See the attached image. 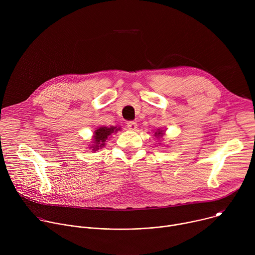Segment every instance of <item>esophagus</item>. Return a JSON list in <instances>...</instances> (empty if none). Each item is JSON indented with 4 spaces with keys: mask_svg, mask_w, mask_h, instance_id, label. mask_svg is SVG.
Wrapping results in <instances>:
<instances>
[{
    "mask_svg": "<svg viewBox=\"0 0 255 255\" xmlns=\"http://www.w3.org/2000/svg\"><path fill=\"white\" fill-rule=\"evenodd\" d=\"M127 127L131 131H135L137 129V123L134 121H128L127 122Z\"/></svg>",
    "mask_w": 255,
    "mask_h": 255,
    "instance_id": "1",
    "label": "esophagus"
}]
</instances>
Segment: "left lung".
<instances>
[{
    "instance_id": "8db88e82",
    "label": "left lung",
    "mask_w": 255,
    "mask_h": 255,
    "mask_svg": "<svg viewBox=\"0 0 255 255\" xmlns=\"http://www.w3.org/2000/svg\"><path fill=\"white\" fill-rule=\"evenodd\" d=\"M162 135H163V132L160 131L159 129H158L157 132H155V136H157V137H160V136H162Z\"/></svg>"
}]
</instances>
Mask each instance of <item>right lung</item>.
I'll list each match as a JSON object with an SVG mask.
<instances>
[{"instance_id": "1", "label": "right lung", "mask_w": 255, "mask_h": 255, "mask_svg": "<svg viewBox=\"0 0 255 255\" xmlns=\"http://www.w3.org/2000/svg\"><path fill=\"white\" fill-rule=\"evenodd\" d=\"M117 127H101L95 131V136H94V145H93V150H98L99 148H102L105 146V142L107 138L110 136L112 133L118 131Z\"/></svg>"}]
</instances>
